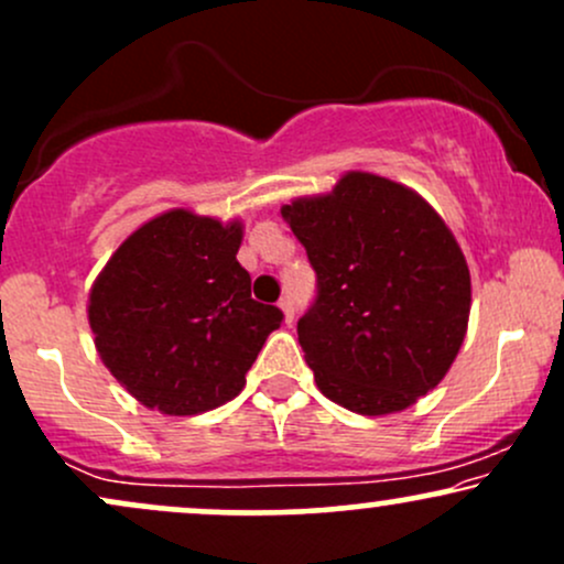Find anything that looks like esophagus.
<instances>
[{"instance_id": "obj_1", "label": "esophagus", "mask_w": 564, "mask_h": 564, "mask_svg": "<svg viewBox=\"0 0 564 564\" xmlns=\"http://www.w3.org/2000/svg\"><path fill=\"white\" fill-rule=\"evenodd\" d=\"M281 310H283V315H286V323L294 321V302L281 300Z\"/></svg>"}]
</instances>
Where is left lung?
<instances>
[{"mask_svg":"<svg viewBox=\"0 0 564 564\" xmlns=\"http://www.w3.org/2000/svg\"><path fill=\"white\" fill-rule=\"evenodd\" d=\"M315 270L296 323L318 390L364 416L435 390L467 334L471 283L456 238L411 187L349 172L281 209Z\"/></svg>","mask_w":564,"mask_h":564,"instance_id":"obj_1","label":"left lung"}]
</instances>
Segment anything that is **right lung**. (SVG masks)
Wrapping results in <instances>:
<instances>
[{
    "instance_id": "add662e5",
    "label": "right lung",
    "mask_w": 564,
    "mask_h": 564,
    "mask_svg": "<svg viewBox=\"0 0 564 564\" xmlns=\"http://www.w3.org/2000/svg\"><path fill=\"white\" fill-rule=\"evenodd\" d=\"M241 223L174 209L116 249L89 294L102 364L142 405L193 416L228 403L270 332L275 304L251 300Z\"/></svg>"
}]
</instances>
